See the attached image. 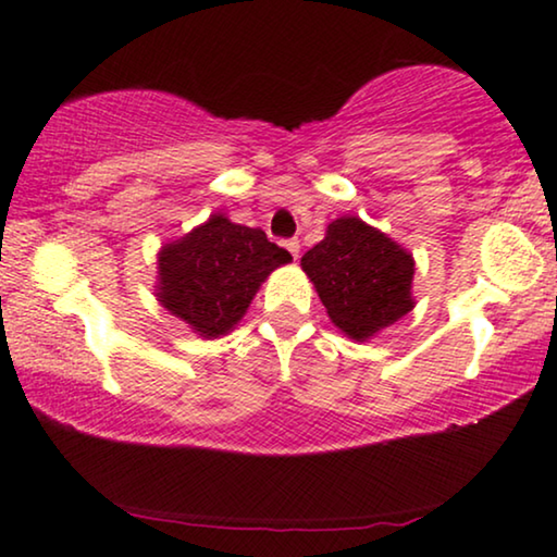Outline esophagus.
Masks as SVG:
<instances>
[{
    "mask_svg": "<svg viewBox=\"0 0 557 557\" xmlns=\"http://www.w3.org/2000/svg\"><path fill=\"white\" fill-rule=\"evenodd\" d=\"M285 249L290 251V255H293L295 259H298V255H300V242H298V238H287V242H285Z\"/></svg>",
    "mask_w": 557,
    "mask_h": 557,
    "instance_id": "obj_1",
    "label": "esophagus"
}]
</instances>
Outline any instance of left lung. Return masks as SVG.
Here are the masks:
<instances>
[{"label": "left lung", "mask_w": 557, "mask_h": 557, "mask_svg": "<svg viewBox=\"0 0 557 557\" xmlns=\"http://www.w3.org/2000/svg\"><path fill=\"white\" fill-rule=\"evenodd\" d=\"M300 264L351 339H368L413 308L411 255L360 218H336Z\"/></svg>", "instance_id": "obj_1"}]
</instances>
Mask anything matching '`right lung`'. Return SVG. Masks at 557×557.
<instances>
[{
  "label": "right lung",
  "mask_w": 557,
  "mask_h": 557,
  "mask_svg": "<svg viewBox=\"0 0 557 557\" xmlns=\"http://www.w3.org/2000/svg\"><path fill=\"white\" fill-rule=\"evenodd\" d=\"M290 259L264 231L213 215L161 249L159 300L200 334L221 336L242 321L267 274Z\"/></svg>",
  "instance_id": "obj_1"
}]
</instances>
